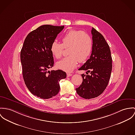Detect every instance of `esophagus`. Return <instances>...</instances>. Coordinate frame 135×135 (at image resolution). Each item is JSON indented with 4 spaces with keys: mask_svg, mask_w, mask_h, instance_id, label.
I'll use <instances>...</instances> for the list:
<instances>
[{
    "mask_svg": "<svg viewBox=\"0 0 135 135\" xmlns=\"http://www.w3.org/2000/svg\"><path fill=\"white\" fill-rule=\"evenodd\" d=\"M66 75H67V77H70V76H71L72 75V74L71 73H66Z\"/></svg>",
    "mask_w": 135,
    "mask_h": 135,
    "instance_id": "34e87169",
    "label": "esophagus"
}]
</instances>
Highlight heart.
Listing matches in <instances>:
<instances>
[{
  "mask_svg": "<svg viewBox=\"0 0 135 135\" xmlns=\"http://www.w3.org/2000/svg\"><path fill=\"white\" fill-rule=\"evenodd\" d=\"M62 44L54 41L50 50L54 56L59 59L62 57L64 47H69V56L58 62L57 67L66 72H71L77 66L78 62L86 61L90 56L93 46L91 37L86 32L71 30L65 33L61 38Z\"/></svg>",
  "mask_w": 135,
  "mask_h": 135,
  "instance_id": "1",
  "label": "heart"
}]
</instances>
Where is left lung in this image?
Listing matches in <instances>:
<instances>
[{
  "label": "left lung",
  "instance_id": "8db88e82",
  "mask_svg": "<svg viewBox=\"0 0 135 135\" xmlns=\"http://www.w3.org/2000/svg\"><path fill=\"white\" fill-rule=\"evenodd\" d=\"M93 40L92 53L86 63L78 70L86 71L83 74L81 85L76 89L77 93L85 99L100 95L108 84L112 71L110 49L103 35L95 29L91 30ZM90 74L88 75V73Z\"/></svg>",
  "mask_w": 135,
  "mask_h": 135
}]
</instances>
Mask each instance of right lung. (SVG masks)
<instances>
[{
	"label": "right lung",
	"mask_w": 135,
	"mask_h": 135,
	"mask_svg": "<svg viewBox=\"0 0 135 135\" xmlns=\"http://www.w3.org/2000/svg\"><path fill=\"white\" fill-rule=\"evenodd\" d=\"M63 28L64 26H41L27 35L21 49L25 83L30 92L40 98L56 96L60 90V80L66 77L61 70L48 71L54 64L51 44Z\"/></svg>",
	"instance_id": "1"
}]
</instances>
